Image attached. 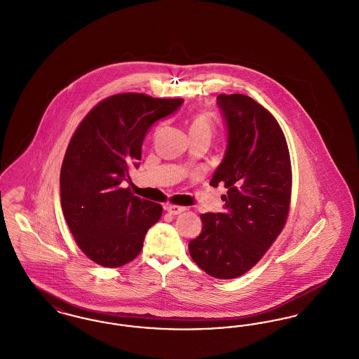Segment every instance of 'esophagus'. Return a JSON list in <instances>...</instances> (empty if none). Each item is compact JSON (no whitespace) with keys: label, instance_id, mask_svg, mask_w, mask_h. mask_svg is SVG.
Wrapping results in <instances>:
<instances>
[{"label":"esophagus","instance_id":"1","mask_svg":"<svg viewBox=\"0 0 359 359\" xmlns=\"http://www.w3.org/2000/svg\"><path fill=\"white\" fill-rule=\"evenodd\" d=\"M171 215H179V214H182V212H184L186 210H187V207H182V205H167L164 207Z\"/></svg>","mask_w":359,"mask_h":359}]
</instances>
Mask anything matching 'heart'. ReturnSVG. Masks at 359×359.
<instances>
[{
	"instance_id": "b5f03b06",
	"label": "heart",
	"mask_w": 359,
	"mask_h": 359,
	"mask_svg": "<svg viewBox=\"0 0 359 359\" xmlns=\"http://www.w3.org/2000/svg\"><path fill=\"white\" fill-rule=\"evenodd\" d=\"M214 129V121L208 113H201L195 116L189 123V135H207L211 137Z\"/></svg>"
}]
</instances>
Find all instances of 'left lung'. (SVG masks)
<instances>
[{
    "instance_id": "obj_1",
    "label": "left lung",
    "mask_w": 359,
    "mask_h": 359,
    "mask_svg": "<svg viewBox=\"0 0 359 359\" xmlns=\"http://www.w3.org/2000/svg\"><path fill=\"white\" fill-rule=\"evenodd\" d=\"M227 129L222 163L210 186L227 188L224 212L202 214V233L188 243L192 259L215 278L252 269L281 233L290 211L288 145L273 116L243 94H219Z\"/></svg>"
}]
</instances>
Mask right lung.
Returning <instances> with one entry per match:
<instances>
[{"label": "right lung", "mask_w": 359, "mask_h": 359, "mask_svg": "<svg viewBox=\"0 0 359 359\" xmlns=\"http://www.w3.org/2000/svg\"><path fill=\"white\" fill-rule=\"evenodd\" d=\"M182 98L160 100L125 93L98 103L69 141L60 171L62 210L75 242L104 268L135 259L163 207L135 196L129 167L138 168L141 147L156 121L175 113Z\"/></svg>", "instance_id": "obj_1"}]
</instances>
